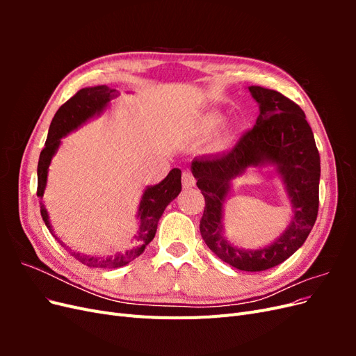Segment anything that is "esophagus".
<instances>
[{"instance_id": "1", "label": "esophagus", "mask_w": 356, "mask_h": 356, "mask_svg": "<svg viewBox=\"0 0 356 356\" xmlns=\"http://www.w3.org/2000/svg\"><path fill=\"white\" fill-rule=\"evenodd\" d=\"M196 186V179L193 177V174L190 170H184L182 172V187L184 188H191Z\"/></svg>"}]
</instances>
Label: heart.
Wrapping results in <instances>:
<instances>
[{"instance_id": "heart-1", "label": "heart", "mask_w": 356, "mask_h": 356, "mask_svg": "<svg viewBox=\"0 0 356 356\" xmlns=\"http://www.w3.org/2000/svg\"><path fill=\"white\" fill-rule=\"evenodd\" d=\"M224 123V115L218 111H208L200 114L195 120V132L200 138H208L213 135ZM236 144V132L234 129H227L213 139L209 149L213 154L227 153Z\"/></svg>"}]
</instances>
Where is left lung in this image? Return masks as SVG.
<instances>
[{"label":"left lung","mask_w":356,"mask_h":356,"mask_svg":"<svg viewBox=\"0 0 356 356\" xmlns=\"http://www.w3.org/2000/svg\"><path fill=\"white\" fill-rule=\"evenodd\" d=\"M260 114L232 152L191 161L193 177L204 196L200 234L224 263L243 272H261L284 263L305 243L319 207L321 159L303 110L282 93L248 88ZM250 167H272L281 177L293 215L278 238L260 248L234 245L225 236L223 207L232 181Z\"/></svg>","instance_id":"1"}]
</instances>
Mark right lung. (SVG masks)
Returning <instances> with one entry per match:
<instances>
[{"instance_id": "1", "label": "right lung", "mask_w": 356, "mask_h": 356, "mask_svg": "<svg viewBox=\"0 0 356 356\" xmlns=\"http://www.w3.org/2000/svg\"><path fill=\"white\" fill-rule=\"evenodd\" d=\"M117 96L114 89L106 88V86H92V88H84L75 93L71 99L63 104L56 111L55 117L50 123L49 134L46 139V145L40 153L38 168H37V196L40 197V212L42 221L46 222L49 232L55 236V239L80 263L89 267L98 268H114L126 266L134 261L136 257L145 251V246L153 241L157 232V224L161 215H163L168 204L174 200L181 193V170L178 168L172 169L168 177L160 181L159 184L147 186L138 204L136 220H138V232L134 236L135 246L129 248L123 252H115L113 255H88L79 251L71 250L70 246L63 243L53 232V225L50 222V217L47 208L42 200L44 190L47 186V175L50 161L58 153L60 147V139L70 135L71 132L77 131L79 127L90 122L92 118L99 117L110 106L111 99Z\"/></svg>"}]
</instances>
